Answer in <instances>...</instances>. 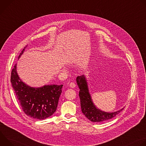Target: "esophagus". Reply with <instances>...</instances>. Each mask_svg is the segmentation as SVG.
Here are the masks:
<instances>
[{
	"instance_id": "esophagus-1",
	"label": "esophagus",
	"mask_w": 146,
	"mask_h": 146,
	"mask_svg": "<svg viewBox=\"0 0 146 146\" xmlns=\"http://www.w3.org/2000/svg\"><path fill=\"white\" fill-rule=\"evenodd\" d=\"M69 86H70V87H72V88H74V87H76L75 82H71L70 83Z\"/></svg>"
}]
</instances>
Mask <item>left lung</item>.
Wrapping results in <instances>:
<instances>
[{
	"label": "left lung",
	"mask_w": 146,
	"mask_h": 146,
	"mask_svg": "<svg viewBox=\"0 0 146 146\" xmlns=\"http://www.w3.org/2000/svg\"><path fill=\"white\" fill-rule=\"evenodd\" d=\"M76 81L80 89L79 96L82 113L90 121L95 122L105 121L114 117L123 110V108L115 112L109 113L98 109L91 99L85 76L77 77Z\"/></svg>",
	"instance_id": "1"
}]
</instances>
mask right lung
I'll use <instances>...</instances> for the list:
<instances>
[{
  "label": "right lung",
  "mask_w": 146,
  "mask_h": 146,
  "mask_svg": "<svg viewBox=\"0 0 146 146\" xmlns=\"http://www.w3.org/2000/svg\"><path fill=\"white\" fill-rule=\"evenodd\" d=\"M25 47L20 53L18 59L24 53ZM11 82L21 106L27 115L38 119H43L51 116L56 110L63 85L31 87L19 77L17 64L11 71Z\"/></svg>",
  "instance_id": "obj_1"
}]
</instances>
